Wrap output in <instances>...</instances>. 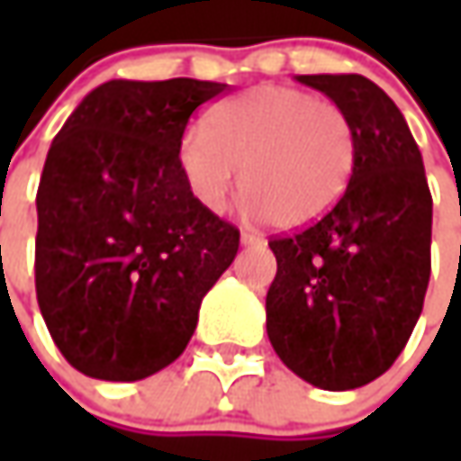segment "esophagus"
Instances as JSON below:
<instances>
[{
  "mask_svg": "<svg viewBox=\"0 0 461 461\" xmlns=\"http://www.w3.org/2000/svg\"><path fill=\"white\" fill-rule=\"evenodd\" d=\"M240 243H243V246H257V249L267 246V240L261 239V236H257V233H251V230H243V233H240Z\"/></svg>",
  "mask_w": 461,
  "mask_h": 461,
  "instance_id": "1",
  "label": "esophagus"
}]
</instances>
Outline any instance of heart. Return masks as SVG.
I'll list each match as a JSON object with an SVG mask.
<instances>
[{
  "label": "heart",
  "instance_id": "1",
  "mask_svg": "<svg viewBox=\"0 0 461 461\" xmlns=\"http://www.w3.org/2000/svg\"><path fill=\"white\" fill-rule=\"evenodd\" d=\"M357 146V128L341 104L269 84L218 102L203 131L182 138L176 164L204 210H225L240 168L246 212L300 228L344 197Z\"/></svg>",
  "mask_w": 461,
  "mask_h": 461
}]
</instances>
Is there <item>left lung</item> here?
Instances as JSON below:
<instances>
[{"mask_svg":"<svg viewBox=\"0 0 461 461\" xmlns=\"http://www.w3.org/2000/svg\"><path fill=\"white\" fill-rule=\"evenodd\" d=\"M357 128V167L318 222L269 249L267 333L276 357L321 390H354L405 348L431 276V192L398 104L359 74H305Z\"/></svg>","mask_w":461,"mask_h":461,"instance_id":"obj_1","label":"left lung"}]
</instances>
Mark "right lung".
Instances as JSON below:
<instances>
[{
  "label": "right lung",
  "instance_id": "1",
  "mask_svg": "<svg viewBox=\"0 0 461 461\" xmlns=\"http://www.w3.org/2000/svg\"><path fill=\"white\" fill-rule=\"evenodd\" d=\"M228 84H99L53 138L38 186L35 293L66 362L135 382L189 344L203 297L239 254V228L197 203L176 151Z\"/></svg>",
  "mask_w": 461,
  "mask_h": 461
}]
</instances>
